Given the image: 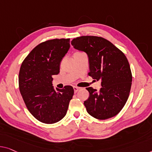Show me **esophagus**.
<instances>
[{
    "instance_id": "34e87169",
    "label": "esophagus",
    "mask_w": 152,
    "mask_h": 152,
    "mask_svg": "<svg viewBox=\"0 0 152 152\" xmlns=\"http://www.w3.org/2000/svg\"><path fill=\"white\" fill-rule=\"evenodd\" d=\"M80 88H79L78 87H74V93H77L78 91V90H80Z\"/></svg>"
}]
</instances>
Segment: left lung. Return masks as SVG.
I'll use <instances>...</instances> for the list:
<instances>
[{
  "label": "left lung",
  "instance_id": "obj_1",
  "mask_svg": "<svg viewBox=\"0 0 152 152\" xmlns=\"http://www.w3.org/2000/svg\"><path fill=\"white\" fill-rule=\"evenodd\" d=\"M71 44L87 54L88 74L101 81L98 91L86 88L89 92V98L84 102L87 113L101 120L115 117L126 104L132 85V72L125 54L108 40L97 36H81Z\"/></svg>",
  "mask_w": 152,
  "mask_h": 152
}]
</instances>
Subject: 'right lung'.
I'll list each match as a JSON object with an SVG mask.
<instances>
[{
    "mask_svg": "<svg viewBox=\"0 0 152 152\" xmlns=\"http://www.w3.org/2000/svg\"><path fill=\"white\" fill-rule=\"evenodd\" d=\"M70 39H54L41 43L22 62L19 89L27 109L42 123L52 124L66 115L74 96L72 86L55 90L53 75L59 73L60 63L70 47Z\"/></svg>",
    "mask_w": 152,
    "mask_h": 152,
    "instance_id": "1",
    "label": "right lung"
}]
</instances>
